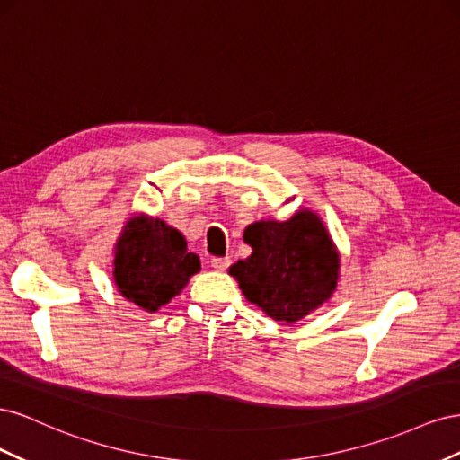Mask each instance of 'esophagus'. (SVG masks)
<instances>
[{
    "mask_svg": "<svg viewBox=\"0 0 460 460\" xmlns=\"http://www.w3.org/2000/svg\"><path fill=\"white\" fill-rule=\"evenodd\" d=\"M211 267L220 272L226 270L230 267V259L228 257H215V259H211Z\"/></svg>",
    "mask_w": 460,
    "mask_h": 460,
    "instance_id": "34e87169",
    "label": "esophagus"
}]
</instances>
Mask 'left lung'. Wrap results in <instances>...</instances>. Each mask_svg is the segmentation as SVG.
I'll list each match as a JSON object with an SVG mask.
<instances>
[{
	"label": "left lung",
	"instance_id": "left-lung-1",
	"mask_svg": "<svg viewBox=\"0 0 460 460\" xmlns=\"http://www.w3.org/2000/svg\"><path fill=\"white\" fill-rule=\"evenodd\" d=\"M243 242L253 252L228 272L245 299L278 323H297L336 291L340 253L323 220L309 208L284 222H253Z\"/></svg>",
	"mask_w": 460,
	"mask_h": 460
}]
</instances>
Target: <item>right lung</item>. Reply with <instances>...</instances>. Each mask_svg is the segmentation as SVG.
I'll return each instance as SVG.
<instances>
[{
  "mask_svg": "<svg viewBox=\"0 0 460 460\" xmlns=\"http://www.w3.org/2000/svg\"><path fill=\"white\" fill-rule=\"evenodd\" d=\"M113 264L120 296L147 313L159 311L201 270L199 257L188 252L184 235L147 215H136L124 225Z\"/></svg>",
  "mask_w": 460,
  "mask_h": 460,
  "instance_id": "1",
  "label": "right lung"
}]
</instances>
